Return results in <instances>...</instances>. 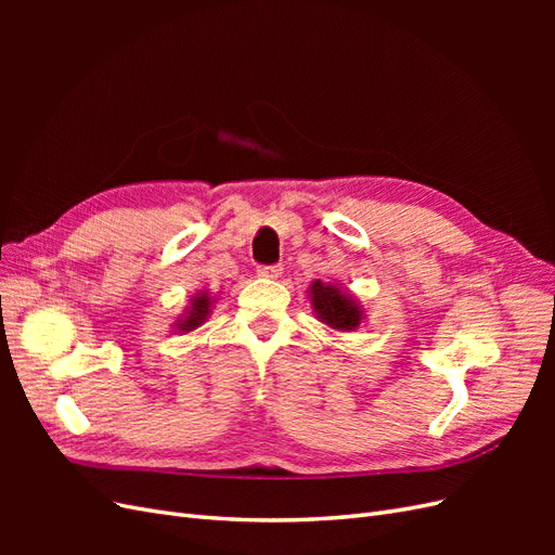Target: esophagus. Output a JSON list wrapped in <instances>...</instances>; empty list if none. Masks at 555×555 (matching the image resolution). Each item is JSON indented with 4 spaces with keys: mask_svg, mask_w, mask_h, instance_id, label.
<instances>
[{
    "mask_svg": "<svg viewBox=\"0 0 555 555\" xmlns=\"http://www.w3.org/2000/svg\"><path fill=\"white\" fill-rule=\"evenodd\" d=\"M259 278H266V280H278L282 275V266L280 263H273V266H259Z\"/></svg>",
    "mask_w": 555,
    "mask_h": 555,
    "instance_id": "obj_1",
    "label": "esophagus"
}]
</instances>
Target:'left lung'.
Segmentation results:
<instances>
[{"instance_id":"8db88e82","label":"left lung","mask_w":555,"mask_h":555,"mask_svg":"<svg viewBox=\"0 0 555 555\" xmlns=\"http://www.w3.org/2000/svg\"><path fill=\"white\" fill-rule=\"evenodd\" d=\"M310 306L322 324H326L333 331L349 333L357 331L365 319L363 308L359 300L347 294L338 284L314 280L308 289Z\"/></svg>"}]
</instances>
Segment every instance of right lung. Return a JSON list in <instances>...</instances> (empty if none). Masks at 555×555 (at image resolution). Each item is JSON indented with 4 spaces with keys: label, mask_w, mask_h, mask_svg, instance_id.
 Masks as SVG:
<instances>
[{
    "label": "right lung",
    "mask_w": 555,
    "mask_h": 555,
    "mask_svg": "<svg viewBox=\"0 0 555 555\" xmlns=\"http://www.w3.org/2000/svg\"><path fill=\"white\" fill-rule=\"evenodd\" d=\"M212 304H215V296H210V292H198L190 298V306L184 308L182 317L176 319V331L178 333H190V331H196L201 324L206 322L210 310H212Z\"/></svg>",
    "instance_id": "right-lung-1"
}]
</instances>
